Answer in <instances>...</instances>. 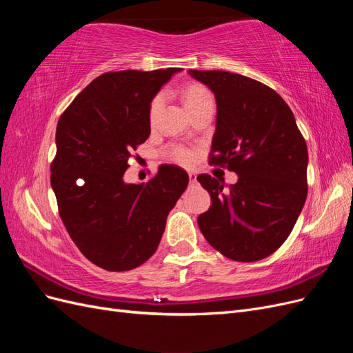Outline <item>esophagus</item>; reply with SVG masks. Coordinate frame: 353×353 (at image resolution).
<instances>
[{
  "label": "esophagus",
  "mask_w": 353,
  "mask_h": 353,
  "mask_svg": "<svg viewBox=\"0 0 353 353\" xmlns=\"http://www.w3.org/2000/svg\"><path fill=\"white\" fill-rule=\"evenodd\" d=\"M188 179L191 184H194V183H197V175L194 172H188Z\"/></svg>",
  "instance_id": "esophagus-1"
}]
</instances>
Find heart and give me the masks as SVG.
Here are the masks:
<instances>
[{
  "mask_svg": "<svg viewBox=\"0 0 353 353\" xmlns=\"http://www.w3.org/2000/svg\"><path fill=\"white\" fill-rule=\"evenodd\" d=\"M183 94H184V101H185L187 109L193 108V105L197 104L200 100L206 99L210 95L209 91L199 83L187 85ZM162 104H163L162 94L154 95L150 104H148V122H150V125L156 123L159 112H160V109H162ZM166 156L179 165H190V163H193V160H194V153L191 152L190 148H187L184 145H178V144L170 145L166 150Z\"/></svg>",
  "mask_w": 353,
  "mask_h": 353,
  "instance_id": "obj_1",
  "label": "heart"
}]
</instances>
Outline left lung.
I'll return each mask as SVG.
<instances>
[{"mask_svg": "<svg viewBox=\"0 0 353 353\" xmlns=\"http://www.w3.org/2000/svg\"><path fill=\"white\" fill-rule=\"evenodd\" d=\"M216 99V131L209 163L239 175L223 190L199 175L212 199L197 218L213 249L228 259L254 262L290 236L307 194V147L287 103L272 88L239 73L188 70Z\"/></svg>", "mask_w": 353, "mask_h": 353, "instance_id": "left-lung-1", "label": "left lung"}]
</instances>
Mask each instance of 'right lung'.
I'll use <instances>...</instances> for the list:
<instances>
[{"instance_id":"right-lung-1","label":"right lung","mask_w":353,"mask_h":353,"mask_svg":"<svg viewBox=\"0 0 353 353\" xmlns=\"http://www.w3.org/2000/svg\"><path fill=\"white\" fill-rule=\"evenodd\" d=\"M176 72L103 73L57 122L51 187L60 218L81 253L105 271H130L152 258L187 188V172L172 165L145 184L123 181L134 150L150 135L148 104Z\"/></svg>"}]
</instances>
